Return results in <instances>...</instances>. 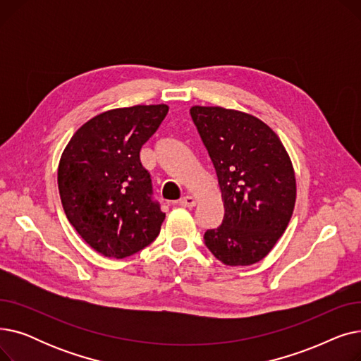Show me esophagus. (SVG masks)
Instances as JSON below:
<instances>
[{"label":"esophagus","mask_w":361,"mask_h":361,"mask_svg":"<svg viewBox=\"0 0 361 361\" xmlns=\"http://www.w3.org/2000/svg\"><path fill=\"white\" fill-rule=\"evenodd\" d=\"M178 204L183 207H193L196 206V199L193 196H184L178 200Z\"/></svg>","instance_id":"obj_1"}]
</instances>
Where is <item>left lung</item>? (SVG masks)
<instances>
[{"instance_id": "left-lung-1", "label": "left lung", "mask_w": 361, "mask_h": 361, "mask_svg": "<svg viewBox=\"0 0 361 361\" xmlns=\"http://www.w3.org/2000/svg\"><path fill=\"white\" fill-rule=\"evenodd\" d=\"M216 171L224 219L204 244L226 267L267 256L287 230L297 185L293 162L276 133L257 117L222 106L190 108Z\"/></svg>"}]
</instances>
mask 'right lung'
Returning a JSON list of instances; mask_svg holds the SVG:
<instances>
[{"mask_svg": "<svg viewBox=\"0 0 361 361\" xmlns=\"http://www.w3.org/2000/svg\"><path fill=\"white\" fill-rule=\"evenodd\" d=\"M168 105H135L98 114L74 133L59 164V190L67 219L90 247L123 259L154 241L165 214L152 200L140 149Z\"/></svg>", "mask_w": 361, "mask_h": 361, "instance_id": "obj_1", "label": "right lung"}]
</instances>
